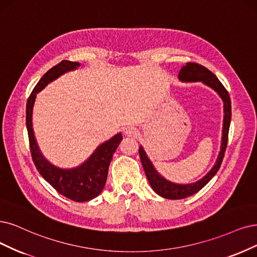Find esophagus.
I'll use <instances>...</instances> for the list:
<instances>
[{
    "instance_id": "obj_1",
    "label": "esophagus",
    "mask_w": 257,
    "mask_h": 257,
    "mask_svg": "<svg viewBox=\"0 0 257 257\" xmlns=\"http://www.w3.org/2000/svg\"><path fill=\"white\" fill-rule=\"evenodd\" d=\"M125 134L128 136V137H136L137 136V130L134 129V128H127Z\"/></svg>"
}]
</instances>
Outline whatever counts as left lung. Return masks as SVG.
Returning a JSON list of instances; mask_svg holds the SVG:
<instances>
[{
	"instance_id": "left-lung-1",
	"label": "left lung",
	"mask_w": 257,
	"mask_h": 257,
	"mask_svg": "<svg viewBox=\"0 0 257 257\" xmlns=\"http://www.w3.org/2000/svg\"><path fill=\"white\" fill-rule=\"evenodd\" d=\"M179 78L182 81H201L205 83L208 87L214 89L218 94L220 95V97L223 100L224 103V118H223V130H222V143H221V150L218 156V159L216 161V164L214 167L210 170L205 177H203L201 180L191 183V184H175L167 181L162 176L159 175L157 170L155 169L153 163L150 162V160L146 156V153L144 151L143 147L139 148V154L141 158L142 165L144 167L146 177L148 181L153 187L154 191L160 195L161 197L166 199H173V200H178V199H183L186 197L192 196L196 194L197 192L200 191L202 187H204L208 181L216 175L218 169L220 168V165L222 163V160L224 158V153L227 145V140H229V129H230V122H231V98L229 92L223 87V84L216 77V75L213 74L210 70H207L205 66L196 63V62H187L186 65L180 70L179 72Z\"/></svg>"
}]
</instances>
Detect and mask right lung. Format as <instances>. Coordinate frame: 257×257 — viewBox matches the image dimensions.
<instances>
[{
	"instance_id": "add662e5",
	"label": "right lung",
	"mask_w": 257,
	"mask_h": 257,
	"mask_svg": "<svg viewBox=\"0 0 257 257\" xmlns=\"http://www.w3.org/2000/svg\"><path fill=\"white\" fill-rule=\"evenodd\" d=\"M79 65V62L62 60L42 76L27 99L26 127L32 158L38 172L62 196L76 202H84L97 197L101 193L107 181L108 169L113 154L115 153L122 139L121 135L117 134L99 145L82 165L73 169H61L47 162L40 153L32 123L33 107L37 93H39L45 85L58 78L63 73L75 70Z\"/></svg>"
}]
</instances>
